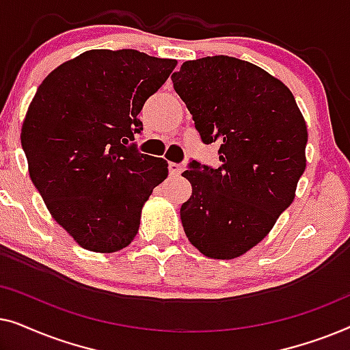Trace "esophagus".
<instances>
[{
	"label": "esophagus",
	"instance_id": "obj_1",
	"mask_svg": "<svg viewBox=\"0 0 350 350\" xmlns=\"http://www.w3.org/2000/svg\"><path fill=\"white\" fill-rule=\"evenodd\" d=\"M169 172L170 175H180L181 172H183V167L176 164V162H169Z\"/></svg>",
	"mask_w": 350,
	"mask_h": 350
}]
</instances>
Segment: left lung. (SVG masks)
I'll return each mask as SVG.
<instances>
[{
    "label": "left lung",
    "instance_id": "left-lung-1",
    "mask_svg": "<svg viewBox=\"0 0 350 350\" xmlns=\"http://www.w3.org/2000/svg\"><path fill=\"white\" fill-rule=\"evenodd\" d=\"M204 143L221 142L218 169L193 161L180 217L212 260H234L265 239L290 207L306 169L308 127L291 90L250 62L215 55L172 75Z\"/></svg>",
    "mask_w": 350,
    "mask_h": 350
}]
</instances>
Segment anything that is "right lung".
<instances>
[{
    "label": "right lung",
    "mask_w": 350,
    "mask_h": 350,
    "mask_svg": "<svg viewBox=\"0 0 350 350\" xmlns=\"http://www.w3.org/2000/svg\"><path fill=\"white\" fill-rule=\"evenodd\" d=\"M175 66L133 49H92L51 71L28 107L21 133L28 174L52 218L85 250L127 247L169 175V162L129 142Z\"/></svg>",
    "instance_id": "right-lung-1"
}]
</instances>
